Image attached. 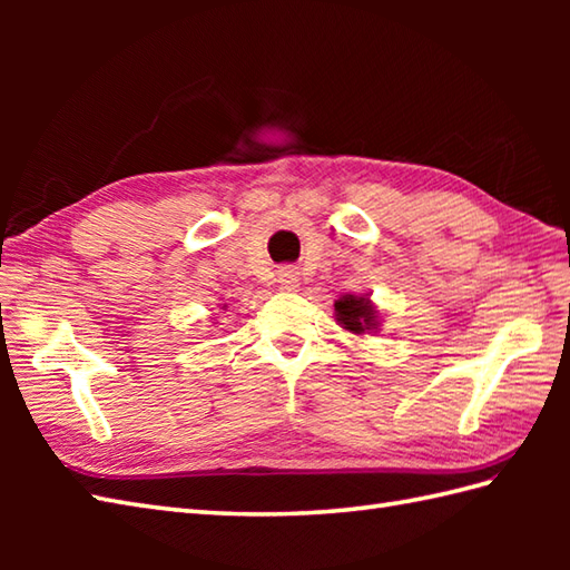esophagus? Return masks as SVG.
Wrapping results in <instances>:
<instances>
[{"mask_svg": "<svg viewBox=\"0 0 570 570\" xmlns=\"http://www.w3.org/2000/svg\"><path fill=\"white\" fill-rule=\"evenodd\" d=\"M276 276H278V284H282V288H286V292H294V288H298V269H296V266H282Z\"/></svg>", "mask_w": 570, "mask_h": 570, "instance_id": "obj_1", "label": "esophagus"}]
</instances>
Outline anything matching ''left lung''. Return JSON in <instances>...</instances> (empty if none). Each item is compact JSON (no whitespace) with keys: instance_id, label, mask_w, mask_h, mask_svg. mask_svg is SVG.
<instances>
[{"instance_id":"8db88e82","label":"left lung","mask_w":570,"mask_h":570,"mask_svg":"<svg viewBox=\"0 0 570 570\" xmlns=\"http://www.w3.org/2000/svg\"><path fill=\"white\" fill-rule=\"evenodd\" d=\"M335 321L341 323L345 331L362 335L377 328V311L372 308L367 296L347 294L335 301Z\"/></svg>"}]
</instances>
